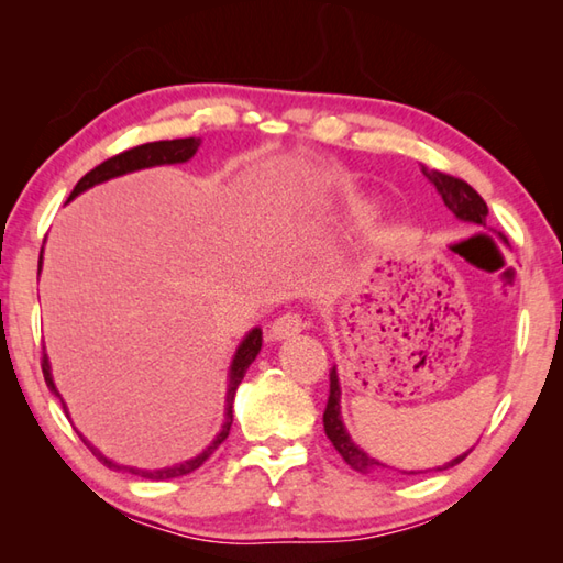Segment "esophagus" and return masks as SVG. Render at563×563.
Segmentation results:
<instances>
[{
	"label": "esophagus",
	"mask_w": 563,
	"mask_h": 563,
	"mask_svg": "<svg viewBox=\"0 0 563 563\" xmlns=\"http://www.w3.org/2000/svg\"><path fill=\"white\" fill-rule=\"evenodd\" d=\"M305 329V321L297 312H285L278 319L273 321L271 329H268V339L271 341H283V339H290L297 336Z\"/></svg>",
	"instance_id": "esophagus-1"
}]
</instances>
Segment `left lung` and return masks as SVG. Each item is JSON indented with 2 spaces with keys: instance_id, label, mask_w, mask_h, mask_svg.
Wrapping results in <instances>:
<instances>
[{
  "instance_id": "8db88e82",
  "label": "left lung",
  "mask_w": 563,
  "mask_h": 563,
  "mask_svg": "<svg viewBox=\"0 0 563 563\" xmlns=\"http://www.w3.org/2000/svg\"><path fill=\"white\" fill-rule=\"evenodd\" d=\"M421 172L428 181L438 188V194L442 196V200H445V206L454 212V218H460L464 222H474V224H486V214H488L486 202L470 184L462 181V178H457V176L442 174L438 169H428V166H423ZM329 379H331V387H329V401H327V411H324V430H327V438L333 442V448L339 450L345 464H351V470H355V472H369V470H377V466H387V464L377 462L375 457H369L367 452H363L351 440L349 430H345V426L341 421V387H339L336 367L331 369ZM470 452L460 454V457H454L448 464L435 466V472H442V470H448V466L460 464ZM404 474H421V472H404Z\"/></svg>"
}]
</instances>
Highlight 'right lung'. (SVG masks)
<instances>
[{
  "mask_svg": "<svg viewBox=\"0 0 563 563\" xmlns=\"http://www.w3.org/2000/svg\"><path fill=\"white\" fill-rule=\"evenodd\" d=\"M200 147V137H184V140H159V142H147V145H140V147H133V150H125L121 154H115V157L101 162L99 166H93V169L89 174H84L79 178V184L75 186V190L69 194V200L79 196L81 190H87L91 186L97 184H103L109 181V178H115V176H123L128 172H137V169H147V166H159V164H181V162H188L194 154L198 152ZM41 266H43V251H41V261H38V273H41ZM261 329H251L246 333V339L239 343V349L234 353V361H232V367H230V385H227V399H224V423H222V430L218 435H214V440L210 442V445L202 450L198 457L194 460H186L181 464H174V466H164V470H135V466H123V464H115L111 462L109 457H103V454L91 445V442L81 438L84 445H87L93 454H97L99 462H103L109 470H123V472H130L135 476H142V479H152V482H164V479H174V476H184V474H190L196 472L198 466L206 462L210 454L218 450L222 442L227 440V435H230V428H232V404H234V391L239 387V382L244 379L249 365L256 361V355L261 351ZM43 377H45V385L47 389H51L55 397L59 399V404H63V409L67 413V406L63 401V397H59V391L55 387L53 382V375H51V363H47V355L43 351ZM69 418V413H67Z\"/></svg>",
  "mask_w": 563,
  "mask_h": 563,
  "instance_id": "right-lung-1",
  "label": "right lung"
}]
</instances>
